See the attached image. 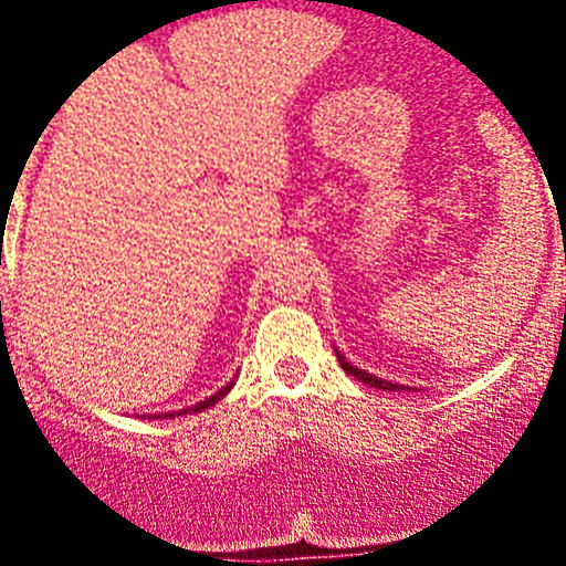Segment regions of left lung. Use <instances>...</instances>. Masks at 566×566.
<instances>
[{"mask_svg": "<svg viewBox=\"0 0 566 566\" xmlns=\"http://www.w3.org/2000/svg\"><path fill=\"white\" fill-rule=\"evenodd\" d=\"M336 361L342 364V369H345L347 375H353V378H356V380H361V384L373 386V389H384V391H405V389H410V386H402V384H391V380H384V378H378V375H369V373H364V369L353 367V364L347 361V358L342 356L339 350H336Z\"/></svg>", "mask_w": 566, "mask_h": 566, "instance_id": "8db88e82", "label": "left lung"}]
</instances>
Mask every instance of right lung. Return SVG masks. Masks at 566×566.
<instances>
[{"label":"right lung","mask_w":566,"mask_h":566,"mask_svg":"<svg viewBox=\"0 0 566 566\" xmlns=\"http://www.w3.org/2000/svg\"><path fill=\"white\" fill-rule=\"evenodd\" d=\"M232 384H235V380H230V384L227 386H221L219 391L213 394V397H208V399H202V402H197V405H191V408H182V410H172V413H150V419H175V416H182V413H202L205 408H213L216 402H219V399H224L227 394H230V389H232Z\"/></svg>","instance_id":"1"}]
</instances>
